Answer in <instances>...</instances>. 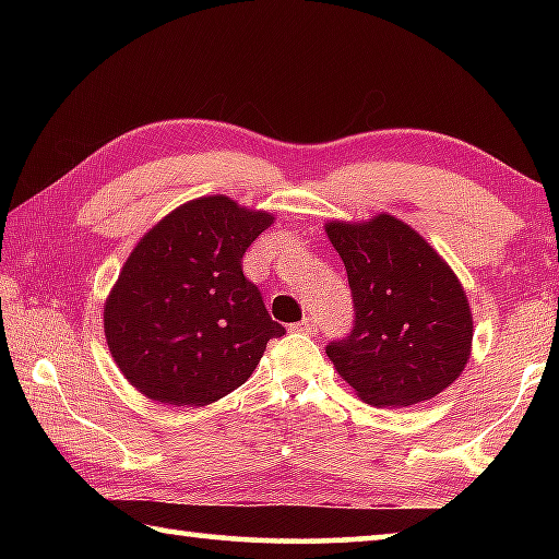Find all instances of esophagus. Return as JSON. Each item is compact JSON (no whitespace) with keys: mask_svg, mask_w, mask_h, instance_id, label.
<instances>
[{"mask_svg":"<svg viewBox=\"0 0 559 559\" xmlns=\"http://www.w3.org/2000/svg\"><path fill=\"white\" fill-rule=\"evenodd\" d=\"M293 330H296V333H306V335H318V323L313 318H302L300 323L293 325Z\"/></svg>","mask_w":559,"mask_h":559,"instance_id":"obj_1","label":"esophagus"}]
</instances>
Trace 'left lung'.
Listing matches in <instances>:
<instances>
[{
    "mask_svg": "<svg viewBox=\"0 0 559 559\" xmlns=\"http://www.w3.org/2000/svg\"><path fill=\"white\" fill-rule=\"evenodd\" d=\"M325 231L355 308L353 330L325 347L340 377L374 406H412L447 390L473 340L466 293L447 261L390 214L330 222Z\"/></svg>",
    "mask_w": 559,
    "mask_h": 559,
    "instance_id": "1",
    "label": "left lung"
}]
</instances>
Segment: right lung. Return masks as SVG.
Masks as SVG:
<instances>
[{"label": "right lung", "mask_w": 559, "mask_h": 559, "mask_svg": "<svg viewBox=\"0 0 559 559\" xmlns=\"http://www.w3.org/2000/svg\"><path fill=\"white\" fill-rule=\"evenodd\" d=\"M273 224L229 197L187 202L153 226L122 266L103 325L110 355L147 400L204 406L249 380L273 337L243 253Z\"/></svg>", "instance_id": "obj_1"}]
</instances>
